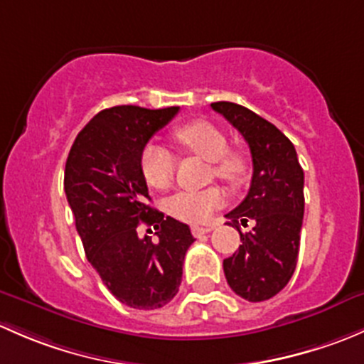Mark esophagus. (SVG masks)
<instances>
[{
	"mask_svg": "<svg viewBox=\"0 0 364 364\" xmlns=\"http://www.w3.org/2000/svg\"><path fill=\"white\" fill-rule=\"evenodd\" d=\"M213 230V226H193V235L194 237H201V235H207Z\"/></svg>",
	"mask_w": 364,
	"mask_h": 364,
	"instance_id": "obj_1",
	"label": "esophagus"
}]
</instances>
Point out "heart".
<instances>
[{
  "mask_svg": "<svg viewBox=\"0 0 364 364\" xmlns=\"http://www.w3.org/2000/svg\"><path fill=\"white\" fill-rule=\"evenodd\" d=\"M173 138L186 152L208 161V181L237 187L245 181L249 171V159L238 149L228 147L226 133L208 121H191L175 127ZM141 173L149 186L154 189H168L173 182L177 161L168 149L149 144L141 152ZM224 196L219 187H207L201 191H182L166 201L171 217L191 224H203L212 217L213 210L220 207Z\"/></svg>",
  "mask_w": 364,
  "mask_h": 364,
  "instance_id": "1",
  "label": "heart"
}]
</instances>
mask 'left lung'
<instances>
[{
  "label": "left lung",
  "instance_id": "left-lung-1",
  "mask_svg": "<svg viewBox=\"0 0 364 364\" xmlns=\"http://www.w3.org/2000/svg\"><path fill=\"white\" fill-rule=\"evenodd\" d=\"M217 114L233 124L249 144L252 181L245 200L228 213L231 223L255 228L240 233L242 245L224 259V275L231 289L247 301H264L287 286L298 261L299 231L303 224V168L294 145L272 122L242 105L212 103Z\"/></svg>",
  "mask_w": 364,
  "mask_h": 364
}]
</instances>
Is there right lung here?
I'll use <instances>...</instances> for the list:
<instances>
[{
	"mask_svg": "<svg viewBox=\"0 0 364 364\" xmlns=\"http://www.w3.org/2000/svg\"><path fill=\"white\" fill-rule=\"evenodd\" d=\"M178 110L105 108L77 134L66 159V200L87 261L108 291L131 309H161L175 298L183 257L194 242L187 224L147 203L140 164L152 134ZM141 222L155 226L156 240L137 237Z\"/></svg>",
	"mask_w": 364,
	"mask_h": 364,
	"instance_id": "right-lung-1",
	"label": "right lung"
}]
</instances>
